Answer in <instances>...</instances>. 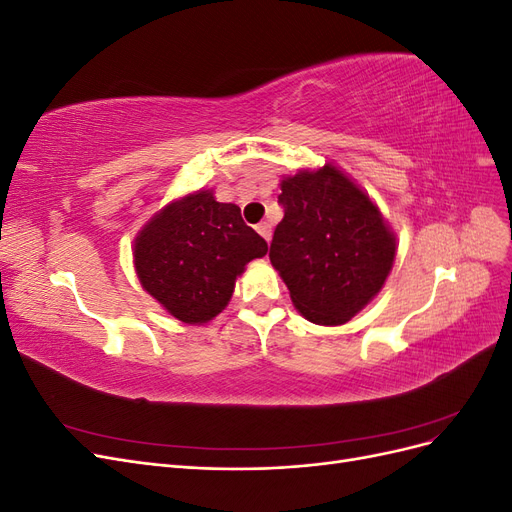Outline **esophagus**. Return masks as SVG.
<instances>
[{
	"instance_id": "1",
	"label": "esophagus",
	"mask_w": 512,
	"mask_h": 512,
	"mask_svg": "<svg viewBox=\"0 0 512 512\" xmlns=\"http://www.w3.org/2000/svg\"><path fill=\"white\" fill-rule=\"evenodd\" d=\"M256 230H258V235L265 239L267 243L271 241V235H273V228H271V224L269 222H260L258 226H256Z\"/></svg>"
}]
</instances>
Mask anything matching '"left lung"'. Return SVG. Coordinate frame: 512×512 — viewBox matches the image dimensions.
I'll list each match as a JSON object with an SVG mask.
<instances>
[{
  "label": "left lung",
  "mask_w": 512,
  "mask_h": 512,
  "mask_svg": "<svg viewBox=\"0 0 512 512\" xmlns=\"http://www.w3.org/2000/svg\"><path fill=\"white\" fill-rule=\"evenodd\" d=\"M284 220L271 241L299 312L316 324H344L376 297L395 260V237L371 198L327 164L282 181Z\"/></svg>",
  "instance_id": "left-lung-1"
}]
</instances>
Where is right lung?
<instances>
[{
  "label": "right lung",
  "mask_w": 512,
  "mask_h": 512,
  "mask_svg": "<svg viewBox=\"0 0 512 512\" xmlns=\"http://www.w3.org/2000/svg\"><path fill=\"white\" fill-rule=\"evenodd\" d=\"M267 241L232 203L200 190L170 203L136 237L138 280L168 314L188 324L218 316L235 290L237 275L267 254Z\"/></svg>",
  "instance_id": "obj_1"
}]
</instances>
